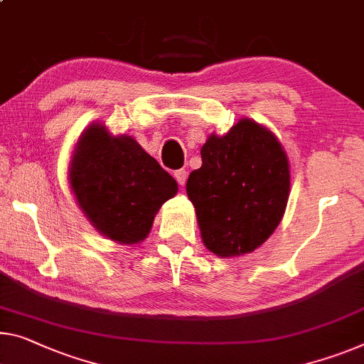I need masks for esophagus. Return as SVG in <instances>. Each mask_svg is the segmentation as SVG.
Returning a JSON list of instances; mask_svg holds the SVG:
<instances>
[{
	"instance_id": "34e87169",
	"label": "esophagus",
	"mask_w": 364,
	"mask_h": 364,
	"mask_svg": "<svg viewBox=\"0 0 364 364\" xmlns=\"http://www.w3.org/2000/svg\"><path fill=\"white\" fill-rule=\"evenodd\" d=\"M187 176H188V172L186 169H178V171L174 172V177H176V181L178 182V186H186Z\"/></svg>"
}]
</instances>
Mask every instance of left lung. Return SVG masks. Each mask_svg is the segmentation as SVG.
<instances>
[{
	"label": "left lung",
	"mask_w": 364,
	"mask_h": 364,
	"mask_svg": "<svg viewBox=\"0 0 364 364\" xmlns=\"http://www.w3.org/2000/svg\"><path fill=\"white\" fill-rule=\"evenodd\" d=\"M289 187L287 151L265 125L242 117L211 133L187 181L205 247L223 259L254 252L282 221Z\"/></svg>",
	"instance_id": "1"
}]
</instances>
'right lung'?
Instances as JSON below:
<instances>
[{"instance_id":"add662e5","label":"right lung","mask_w":364,"mask_h":364,"mask_svg":"<svg viewBox=\"0 0 364 364\" xmlns=\"http://www.w3.org/2000/svg\"><path fill=\"white\" fill-rule=\"evenodd\" d=\"M68 181L89 223L125 245L148 237L156 213L178 188L135 138L114 136L104 124H91L77 138Z\"/></svg>"}]
</instances>
